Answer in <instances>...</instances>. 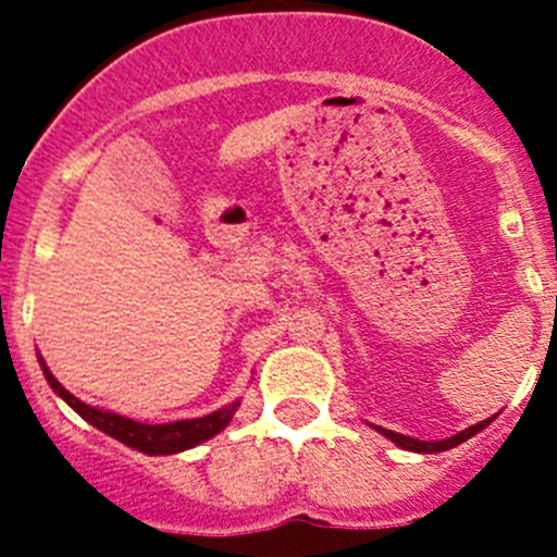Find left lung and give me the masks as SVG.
<instances>
[{
  "label": "left lung",
  "instance_id": "1",
  "mask_svg": "<svg viewBox=\"0 0 557 557\" xmlns=\"http://www.w3.org/2000/svg\"><path fill=\"white\" fill-rule=\"evenodd\" d=\"M491 420H493V418H491ZM491 420H482V423L469 425V429H466V431H460V434H455V436H450V440H442V442H420V440H412V436L396 434V431L380 429V425H377V431H380V434H383V436H387V440H391V442H396V445L401 447V450H412V453H442V450H450V447H455V445H460V442L471 440V436H474V434H480V431L485 429V425H491Z\"/></svg>",
  "mask_w": 557,
  "mask_h": 557
}]
</instances>
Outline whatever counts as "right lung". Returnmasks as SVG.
Segmentation results:
<instances>
[{
  "mask_svg": "<svg viewBox=\"0 0 557 557\" xmlns=\"http://www.w3.org/2000/svg\"><path fill=\"white\" fill-rule=\"evenodd\" d=\"M42 372H45V380H48L50 387H53V391L59 393V396L64 398V401L70 404V407L75 409L83 420H88L91 425H97L99 431H104V434L112 436V440L123 442V445L134 447V450H139L145 455H172V453L188 450V447H196V445H201V442L212 440V436L221 434V431L226 429L228 420H232V414H234V409L239 407V404H232V407L218 409V412L207 414V418L148 425V423H137V420L123 418V414L88 407V404H83L81 398L72 396V393L66 391V387L48 372V367H45V363H42Z\"/></svg>",
  "mask_w": 557,
  "mask_h": 557,
  "instance_id": "obj_1",
  "label": "right lung"
}]
</instances>
